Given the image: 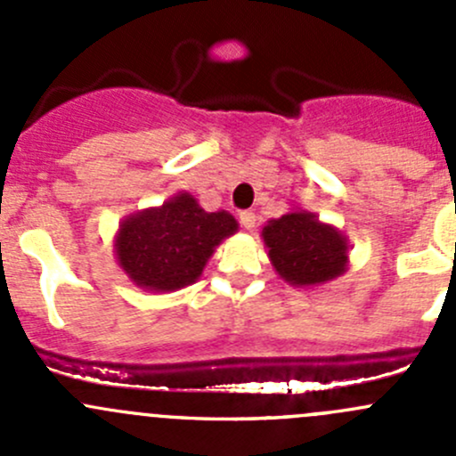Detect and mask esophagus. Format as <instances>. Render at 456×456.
Masks as SVG:
<instances>
[{"instance_id":"obj_1","label":"esophagus","mask_w":456,"mask_h":456,"mask_svg":"<svg viewBox=\"0 0 456 456\" xmlns=\"http://www.w3.org/2000/svg\"><path fill=\"white\" fill-rule=\"evenodd\" d=\"M238 218H240L242 227H245V229H254L256 227V214L251 209L240 211V214H238Z\"/></svg>"}]
</instances>
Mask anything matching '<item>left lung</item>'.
<instances>
[{
  "label": "left lung",
  "instance_id": "1",
  "mask_svg": "<svg viewBox=\"0 0 456 456\" xmlns=\"http://www.w3.org/2000/svg\"><path fill=\"white\" fill-rule=\"evenodd\" d=\"M262 240L273 269L293 287H315L338 278L348 266V242L311 211H291L269 220Z\"/></svg>",
  "mask_w": 456,
  "mask_h": 456
}]
</instances>
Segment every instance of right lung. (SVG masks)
Returning <instances> with one entry per match:
<instances>
[{"instance_id":"1","label":"right lung","mask_w":456,"mask_h":456,"mask_svg":"<svg viewBox=\"0 0 456 456\" xmlns=\"http://www.w3.org/2000/svg\"><path fill=\"white\" fill-rule=\"evenodd\" d=\"M238 223L227 211H205L181 191L160 207L127 216L114 238L118 266L145 291H176L200 278L207 260Z\"/></svg>"}]
</instances>
